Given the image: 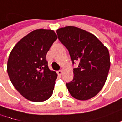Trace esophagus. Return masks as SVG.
<instances>
[{"instance_id": "esophagus-1", "label": "esophagus", "mask_w": 122, "mask_h": 122, "mask_svg": "<svg viewBox=\"0 0 122 122\" xmlns=\"http://www.w3.org/2000/svg\"><path fill=\"white\" fill-rule=\"evenodd\" d=\"M63 73V71L62 70H59V71H57V74L58 75H59V76H61V74Z\"/></svg>"}]
</instances>
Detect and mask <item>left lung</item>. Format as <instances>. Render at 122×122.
<instances>
[{
  "mask_svg": "<svg viewBox=\"0 0 122 122\" xmlns=\"http://www.w3.org/2000/svg\"><path fill=\"white\" fill-rule=\"evenodd\" d=\"M58 38L68 50L74 69V78L66 84L74 98L85 101L103 88L110 68L109 51L92 34L78 27L67 26L57 30Z\"/></svg>",
  "mask_w": 122,
  "mask_h": 122,
  "instance_id": "obj_1",
  "label": "left lung"
}]
</instances>
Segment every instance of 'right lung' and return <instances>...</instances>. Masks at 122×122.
<instances>
[{
	"label": "right lung",
	"instance_id": "add662e5",
	"mask_svg": "<svg viewBox=\"0 0 122 122\" xmlns=\"http://www.w3.org/2000/svg\"><path fill=\"white\" fill-rule=\"evenodd\" d=\"M57 38L53 30H36L19 40L9 55L10 80L29 101H44L53 94L57 74L49 69L46 55Z\"/></svg>",
	"mask_w": 122,
	"mask_h": 122
}]
</instances>
